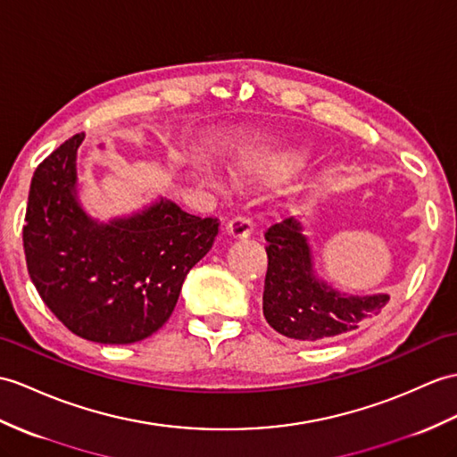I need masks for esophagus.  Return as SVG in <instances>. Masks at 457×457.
<instances>
[{
  "mask_svg": "<svg viewBox=\"0 0 457 457\" xmlns=\"http://www.w3.org/2000/svg\"><path fill=\"white\" fill-rule=\"evenodd\" d=\"M228 233L233 239H247L253 233V221L245 216H236L229 220Z\"/></svg>",
  "mask_w": 457,
  "mask_h": 457,
  "instance_id": "1",
  "label": "esophagus"
}]
</instances>
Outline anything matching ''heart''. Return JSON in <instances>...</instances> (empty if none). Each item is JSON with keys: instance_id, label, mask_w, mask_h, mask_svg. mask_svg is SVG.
<instances>
[{"instance_id": "b5f03b06", "label": "heart", "mask_w": 457, "mask_h": 457, "mask_svg": "<svg viewBox=\"0 0 457 457\" xmlns=\"http://www.w3.org/2000/svg\"><path fill=\"white\" fill-rule=\"evenodd\" d=\"M307 152L303 147L284 145V147H261L239 159L233 173L241 179L253 180H278L288 177L298 169Z\"/></svg>"}]
</instances>
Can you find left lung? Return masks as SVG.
Returning <instances> with one entry per match:
<instances>
[{
  "mask_svg": "<svg viewBox=\"0 0 457 457\" xmlns=\"http://www.w3.org/2000/svg\"><path fill=\"white\" fill-rule=\"evenodd\" d=\"M269 269L262 313L267 323L288 338L321 341L358 328L381 312L387 294L353 295L317 278L313 253L300 220L286 218L264 233Z\"/></svg>",
  "mask_w": 457,
  "mask_h": 457,
  "instance_id": "obj_1",
  "label": "left lung"
}]
</instances>
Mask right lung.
Segmentation results:
<instances>
[{
	"label": "right lung",
	"mask_w": 457,
	"mask_h": 457,
	"mask_svg": "<svg viewBox=\"0 0 457 457\" xmlns=\"http://www.w3.org/2000/svg\"><path fill=\"white\" fill-rule=\"evenodd\" d=\"M83 137L63 142L30 180L27 269L42 302L73 335L130 345L171 317L180 286L214 245L220 224L165 198L124 218H91L78 198Z\"/></svg>",
	"instance_id": "right-lung-1"
}]
</instances>
